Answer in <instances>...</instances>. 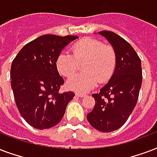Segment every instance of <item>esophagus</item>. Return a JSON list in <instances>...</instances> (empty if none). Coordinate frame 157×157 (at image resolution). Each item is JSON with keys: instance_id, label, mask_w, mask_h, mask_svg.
I'll list each match as a JSON object with an SVG mask.
<instances>
[{"instance_id": "obj_1", "label": "esophagus", "mask_w": 157, "mask_h": 157, "mask_svg": "<svg viewBox=\"0 0 157 157\" xmlns=\"http://www.w3.org/2000/svg\"><path fill=\"white\" fill-rule=\"evenodd\" d=\"M76 95V96H78V97H81V98H84L86 97V95L84 94H81V93H78V92H76V94H75Z\"/></svg>"}]
</instances>
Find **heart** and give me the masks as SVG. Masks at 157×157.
<instances>
[{
    "mask_svg": "<svg viewBox=\"0 0 157 157\" xmlns=\"http://www.w3.org/2000/svg\"><path fill=\"white\" fill-rule=\"evenodd\" d=\"M73 54L63 52L57 57L56 65L63 76L69 77L75 73L80 64L86 72L68 79L67 86L79 92H88L99 81H107L113 75L116 65V53L113 47L92 38L80 40L72 47Z\"/></svg>",
    "mask_w": 157,
    "mask_h": 157,
    "instance_id": "1",
    "label": "heart"
}]
</instances>
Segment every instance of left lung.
Wrapping results in <instances>:
<instances>
[{
  "mask_svg": "<svg viewBox=\"0 0 157 157\" xmlns=\"http://www.w3.org/2000/svg\"><path fill=\"white\" fill-rule=\"evenodd\" d=\"M111 44L116 53V65L112 76L99 94L87 120L100 132L115 131L124 125L137 105L142 86L141 59L131 44L111 31L98 32Z\"/></svg>",
  "mask_w": 157,
  "mask_h": 157,
  "instance_id": "obj_1",
  "label": "left lung"
}]
</instances>
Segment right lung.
Listing matches in <instances>:
<instances>
[{"label":"right lung","mask_w":157,"mask_h":157,"mask_svg":"<svg viewBox=\"0 0 157 157\" xmlns=\"http://www.w3.org/2000/svg\"><path fill=\"white\" fill-rule=\"evenodd\" d=\"M78 39L46 34L23 47L13 60L11 88L15 104L24 119L37 129L59 123L73 92L60 93L64 80L57 71V57L66 47Z\"/></svg>","instance_id":"1"}]
</instances>
